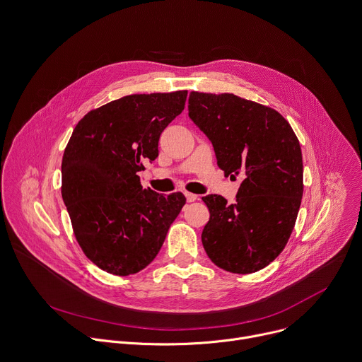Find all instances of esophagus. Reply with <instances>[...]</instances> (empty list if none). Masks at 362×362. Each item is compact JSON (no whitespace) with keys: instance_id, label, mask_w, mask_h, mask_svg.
Instances as JSON below:
<instances>
[{"instance_id":"obj_1","label":"esophagus","mask_w":362,"mask_h":362,"mask_svg":"<svg viewBox=\"0 0 362 362\" xmlns=\"http://www.w3.org/2000/svg\"><path fill=\"white\" fill-rule=\"evenodd\" d=\"M185 196H186V200H187V202H194V200L197 199V194L190 193V192H186V193H185Z\"/></svg>"}]
</instances>
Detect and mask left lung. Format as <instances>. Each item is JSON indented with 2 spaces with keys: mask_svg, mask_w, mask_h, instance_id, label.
<instances>
[{
  "mask_svg": "<svg viewBox=\"0 0 362 362\" xmlns=\"http://www.w3.org/2000/svg\"><path fill=\"white\" fill-rule=\"evenodd\" d=\"M189 117L212 141L225 175H242L236 202L208 194L202 232L211 261L233 274L268 267L284 250L303 193L299 140L274 109L235 94L192 91Z\"/></svg>",
  "mask_w": 362,
  "mask_h": 362,
  "instance_id": "8db88e82",
  "label": "left lung"
}]
</instances>
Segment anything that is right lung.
Segmentation results:
<instances>
[{"instance_id": "add662e5", "label": "right lung", "mask_w": 362, "mask_h": 362, "mask_svg": "<svg viewBox=\"0 0 362 362\" xmlns=\"http://www.w3.org/2000/svg\"><path fill=\"white\" fill-rule=\"evenodd\" d=\"M187 91L132 94L88 112L62 163V194L78 245L100 269L127 276L159 253L186 199L143 189L137 172L159 156V139Z\"/></svg>"}]
</instances>
